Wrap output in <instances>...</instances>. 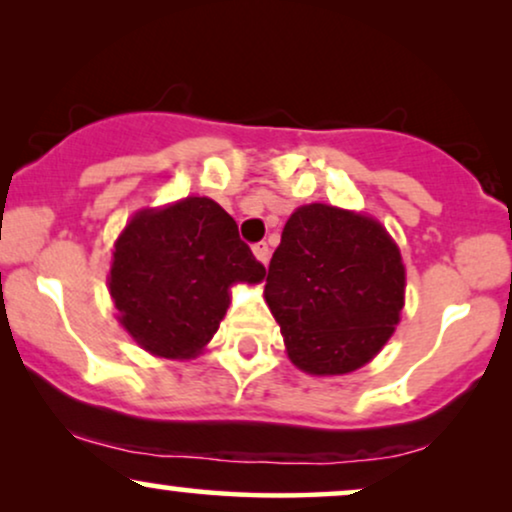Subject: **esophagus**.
Segmentation results:
<instances>
[{
    "label": "esophagus",
    "mask_w": 512,
    "mask_h": 512,
    "mask_svg": "<svg viewBox=\"0 0 512 512\" xmlns=\"http://www.w3.org/2000/svg\"><path fill=\"white\" fill-rule=\"evenodd\" d=\"M252 252H255V257H257V260H260L262 264L269 262V245L264 243V240H260V243L252 245Z\"/></svg>",
    "instance_id": "obj_1"
}]
</instances>
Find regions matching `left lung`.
I'll use <instances>...</instances> for the list:
<instances>
[{
	"label": "left lung",
	"mask_w": 512,
	"mask_h": 512,
	"mask_svg": "<svg viewBox=\"0 0 512 512\" xmlns=\"http://www.w3.org/2000/svg\"><path fill=\"white\" fill-rule=\"evenodd\" d=\"M264 298L298 368L351 373L395 332L404 305L402 255L378 221L308 204L286 221Z\"/></svg>",
	"instance_id": "obj_1"
}]
</instances>
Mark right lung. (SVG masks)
<instances>
[{
	"instance_id": "add662e5",
	"label": "right lung",
	"mask_w": 512,
	"mask_h": 512,
	"mask_svg": "<svg viewBox=\"0 0 512 512\" xmlns=\"http://www.w3.org/2000/svg\"><path fill=\"white\" fill-rule=\"evenodd\" d=\"M267 269L214 199L187 197L139 211L117 238L110 296L122 327L151 354L190 358L219 330L228 289Z\"/></svg>"
}]
</instances>
